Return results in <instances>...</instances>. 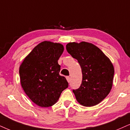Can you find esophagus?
I'll return each instance as SVG.
<instances>
[{
    "mask_svg": "<svg viewBox=\"0 0 130 130\" xmlns=\"http://www.w3.org/2000/svg\"><path fill=\"white\" fill-rule=\"evenodd\" d=\"M66 78H67V81H68V83H70V81H71V79H70V77H69V76H67V77H66Z\"/></svg>",
    "mask_w": 130,
    "mask_h": 130,
    "instance_id": "1",
    "label": "esophagus"
}]
</instances>
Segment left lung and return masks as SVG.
Here are the masks:
<instances>
[{
	"label": "left lung",
	"mask_w": 130,
	"mask_h": 130,
	"mask_svg": "<svg viewBox=\"0 0 130 130\" xmlns=\"http://www.w3.org/2000/svg\"><path fill=\"white\" fill-rule=\"evenodd\" d=\"M66 48L82 68V84L73 90L77 101L86 107L99 104L112 87L115 71L110 60L99 48L88 42H70Z\"/></svg>",
	"instance_id": "left-lung-1"
}]
</instances>
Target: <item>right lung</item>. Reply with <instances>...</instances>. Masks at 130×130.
Segmentation results:
<instances>
[{"label": "right lung", "instance_id": "add662e5", "mask_svg": "<svg viewBox=\"0 0 130 130\" xmlns=\"http://www.w3.org/2000/svg\"><path fill=\"white\" fill-rule=\"evenodd\" d=\"M63 49L60 44L42 42L33 49L20 67L21 86L38 106H53L68 87L65 77L59 74L60 66L57 62Z\"/></svg>", "mask_w": 130, "mask_h": 130}]
</instances>
